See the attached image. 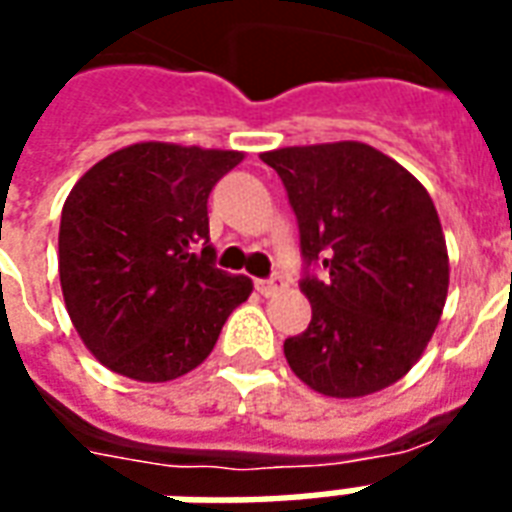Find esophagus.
<instances>
[{
	"mask_svg": "<svg viewBox=\"0 0 512 512\" xmlns=\"http://www.w3.org/2000/svg\"><path fill=\"white\" fill-rule=\"evenodd\" d=\"M285 287H287L285 276H271V279H260V282H257V293L271 298V295L282 293Z\"/></svg>",
	"mask_w": 512,
	"mask_h": 512,
	"instance_id": "34e87169",
	"label": "esophagus"
}]
</instances>
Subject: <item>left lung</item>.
Wrapping results in <instances>:
<instances>
[{
    "mask_svg": "<svg viewBox=\"0 0 512 512\" xmlns=\"http://www.w3.org/2000/svg\"><path fill=\"white\" fill-rule=\"evenodd\" d=\"M298 219L312 323L285 339L290 369L312 391L358 399L418 363L448 298L437 208L410 170L358 140L260 154ZM324 266V279L308 274Z\"/></svg>",
    "mask_w": 512,
    "mask_h": 512,
    "instance_id": "1",
    "label": "left lung"
}]
</instances>
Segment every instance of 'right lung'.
<instances>
[{"label": "right lung", "mask_w": 512, "mask_h": 512, "mask_svg": "<svg viewBox=\"0 0 512 512\" xmlns=\"http://www.w3.org/2000/svg\"><path fill=\"white\" fill-rule=\"evenodd\" d=\"M241 151L132 143L83 173L59 225L67 314L94 358L138 382L192 372L252 293L214 266L208 195Z\"/></svg>", "instance_id": "obj_1"}]
</instances>
